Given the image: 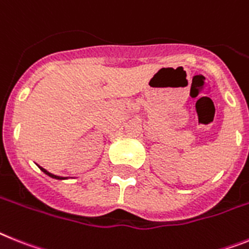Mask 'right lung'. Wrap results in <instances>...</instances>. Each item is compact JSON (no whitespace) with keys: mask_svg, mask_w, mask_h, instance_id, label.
<instances>
[{"mask_svg":"<svg viewBox=\"0 0 249 249\" xmlns=\"http://www.w3.org/2000/svg\"><path fill=\"white\" fill-rule=\"evenodd\" d=\"M40 170H41V171H43V172H44V173H47L48 176H50V177H53V178H63V177H59V176H55V175H52V173H49V172H48V171H47V170H44V168H41V167H40Z\"/></svg>","mask_w":249,"mask_h":249,"instance_id":"1","label":"right lung"}]
</instances>
